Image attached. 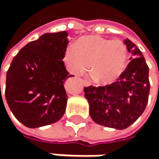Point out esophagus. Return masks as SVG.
I'll return each mask as SVG.
<instances>
[{
	"instance_id": "34e87169",
	"label": "esophagus",
	"mask_w": 159,
	"mask_h": 159,
	"mask_svg": "<svg viewBox=\"0 0 159 159\" xmlns=\"http://www.w3.org/2000/svg\"><path fill=\"white\" fill-rule=\"evenodd\" d=\"M82 83H83V85H84L85 87H89V86H90V83H89V81H86V80H82Z\"/></svg>"
}]
</instances>
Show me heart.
<instances>
[{
	"mask_svg": "<svg viewBox=\"0 0 159 159\" xmlns=\"http://www.w3.org/2000/svg\"><path fill=\"white\" fill-rule=\"evenodd\" d=\"M128 49L120 40H110L97 35L79 39L75 46L66 47L64 62L74 75L90 68V73L101 84H111L123 74L128 64Z\"/></svg>",
	"mask_w": 159,
	"mask_h": 159,
	"instance_id": "heart-1",
	"label": "heart"
}]
</instances>
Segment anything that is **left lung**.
<instances>
[{"label":"left lung","instance_id":"obj_1","mask_svg":"<svg viewBox=\"0 0 159 159\" xmlns=\"http://www.w3.org/2000/svg\"><path fill=\"white\" fill-rule=\"evenodd\" d=\"M124 44L132 57L117 81L84 89L91 119L116 130H124L137 120L145 111L150 93L149 68L142 52L129 39Z\"/></svg>","mask_w":159,"mask_h":159}]
</instances>
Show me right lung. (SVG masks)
<instances>
[{"label":"right lung","instance_id":"obj_1","mask_svg":"<svg viewBox=\"0 0 159 159\" xmlns=\"http://www.w3.org/2000/svg\"><path fill=\"white\" fill-rule=\"evenodd\" d=\"M68 44L66 31L46 33L28 43L11 62L5 99L14 116L27 128L55 123L66 111L64 85L72 77L63 62Z\"/></svg>","mask_w":159,"mask_h":159}]
</instances>
